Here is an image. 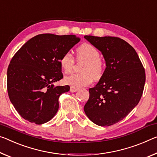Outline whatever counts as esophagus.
I'll return each instance as SVG.
<instances>
[{
    "label": "esophagus",
    "mask_w": 157,
    "mask_h": 157,
    "mask_svg": "<svg viewBox=\"0 0 157 157\" xmlns=\"http://www.w3.org/2000/svg\"><path fill=\"white\" fill-rule=\"evenodd\" d=\"M78 90V88H75V87H73V86H71V89H70V91L71 92H75Z\"/></svg>",
    "instance_id": "esophagus-1"
}]
</instances>
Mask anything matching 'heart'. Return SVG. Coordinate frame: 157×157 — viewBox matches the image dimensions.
<instances>
[{
  "mask_svg": "<svg viewBox=\"0 0 157 157\" xmlns=\"http://www.w3.org/2000/svg\"><path fill=\"white\" fill-rule=\"evenodd\" d=\"M76 59L78 61H84L82 67L81 73H73L66 76L64 82L66 84L75 88L88 86L93 79L99 80L103 76L105 65L100 58L99 51L95 47L89 43H84L76 49ZM61 68L66 73L71 72L75 63V58L70 52H66L60 59Z\"/></svg>",
  "mask_w": 157,
  "mask_h": 157,
  "instance_id": "obj_1",
  "label": "heart"
}]
</instances>
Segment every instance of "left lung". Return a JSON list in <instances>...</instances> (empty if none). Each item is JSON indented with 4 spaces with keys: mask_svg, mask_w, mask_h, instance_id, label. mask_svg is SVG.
Wrapping results in <instances>:
<instances>
[{
    "mask_svg": "<svg viewBox=\"0 0 157 157\" xmlns=\"http://www.w3.org/2000/svg\"><path fill=\"white\" fill-rule=\"evenodd\" d=\"M99 49L106 68L98 83L89 89L84 113L94 124L109 126L120 121L138 105L145 86V71L133 47L117 37L85 36Z\"/></svg>",
    "mask_w": 157,
    "mask_h": 157,
    "instance_id": "left-lung-1",
    "label": "left lung"
}]
</instances>
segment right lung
<instances>
[{
    "mask_svg": "<svg viewBox=\"0 0 157 157\" xmlns=\"http://www.w3.org/2000/svg\"><path fill=\"white\" fill-rule=\"evenodd\" d=\"M80 38L73 35L40 34L27 41L12 57L7 68V89L21 117L42 124L54 117L59 98L70 86L54 85L63 78L60 59Z\"/></svg>",
    "mask_w": 157,
    "mask_h": 157,
    "instance_id": "obj_1",
    "label": "right lung"
}]
</instances>
